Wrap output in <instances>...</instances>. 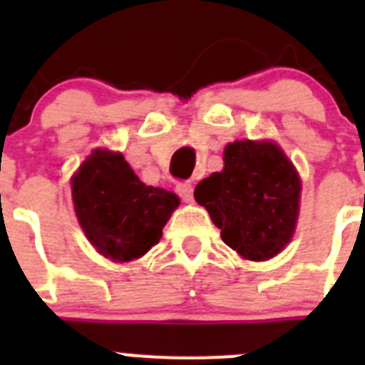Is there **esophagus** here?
Returning <instances> with one entry per match:
<instances>
[{"label": "esophagus", "mask_w": 365, "mask_h": 365, "mask_svg": "<svg viewBox=\"0 0 365 365\" xmlns=\"http://www.w3.org/2000/svg\"><path fill=\"white\" fill-rule=\"evenodd\" d=\"M177 193H179L180 199H182L185 202H192L193 201L192 182H179V185H177Z\"/></svg>", "instance_id": "34e87169"}]
</instances>
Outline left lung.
<instances>
[{
    "mask_svg": "<svg viewBox=\"0 0 365 365\" xmlns=\"http://www.w3.org/2000/svg\"><path fill=\"white\" fill-rule=\"evenodd\" d=\"M225 168L195 186L221 240L241 257L265 261L292 240L302 180L278 144L235 140L225 148Z\"/></svg>",
    "mask_w": 365,
    "mask_h": 365,
    "instance_id": "left-lung-1",
    "label": "left lung"
}]
</instances>
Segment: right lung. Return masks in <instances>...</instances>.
<instances>
[{"label":"right lung","instance_id":"obj_1","mask_svg":"<svg viewBox=\"0 0 365 365\" xmlns=\"http://www.w3.org/2000/svg\"><path fill=\"white\" fill-rule=\"evenodd\" d=\"M74 212L96 252L117 263L144 256L179 206L175 193L146 186L120 153L95 150L71 179Z\"/></svg>","mask_w":365,"mask_h":365}]
</instances>
